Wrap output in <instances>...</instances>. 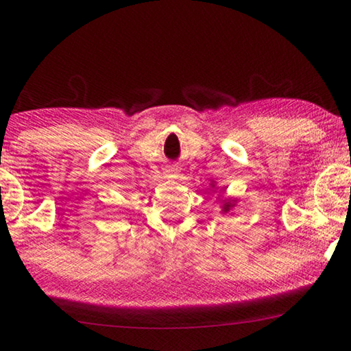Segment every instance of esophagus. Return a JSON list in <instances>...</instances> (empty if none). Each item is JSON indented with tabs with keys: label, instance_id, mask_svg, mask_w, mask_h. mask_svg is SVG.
Segmentation results:
<instances>
[{
	"label": "esophagus",
	"instance_id": "esophagus-1",
	"mask_svg": "<svg viewBox=\"0 0 351 351\" xmlns=\"http://www.w3.org/2000/svg\"><path fill=\"white\" fill-rule=\"evenodd\" d=\"M164 170H165L164 173H165V176H167V178H173L175 173L178 171V169L175 167V165H169V167H165Z\"/></svg>",
	"mask_w": 351,
	"mask_h": 351
}]
</instances>
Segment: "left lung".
<instances>
[{"mask_svg": "<svg viewBox=\"0 0 351 351\" xmlns=\"http://www.w3.org/2000/svg\"><path fill=\"white\" fill-rule=\"evenodd\" d=\"M228 207H229V204H226V206H224V209H228Z\"/></svg>", "mask_w": 351, "mask_h": 351, "instance_id": "1", "label": "left lung"}]
</instances>
